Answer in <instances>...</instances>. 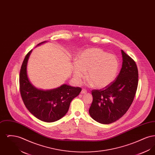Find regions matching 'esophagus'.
Masks as SVG:
<instances>
[{"instance_id": "34e87169", "label": "esophagus", "mask_w": 155, "mask_h": 155, "mask_svg": "<svg viewBox=\"0 0 155 155\" xmlns=\"http://www.w3.org/2000/svg\"><path fill=\"white\" fill-rule=\"evenodd\" d=\"M86 93H87V91H86L85 89H82L81 92V94H86Z\"/></svg>"}]
</instances>
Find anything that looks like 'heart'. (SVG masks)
I'll return each instance as SVG.
<instances>
[{"instance_id": "1", "label": "heart", "mask_w": 155, "mask_h": 155, "mask_svg": "<svg viewBox=\"0 0 155 155\" xmlns=\"http://www.w3.org/2000/svg\"><path fill=\"white\" fill-rule=\"evenodd\" d=\"M119 63L117 58L98 48H91L80 53L73 67V77L77 83L87 77L91 85L104 88L115 80Z\"/></svg>"}]
</instances>
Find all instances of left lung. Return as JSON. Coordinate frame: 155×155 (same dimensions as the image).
Wrapping results in <instances>:
<instances>
[{"instance_id": "obj_1", "label": "left lung", "mask_w": 155, "mask_h": 155, "mask_svg": "<svg viewBox=\"0 0 155 155\" xmlns=\"http://www.w3.org/2000/svg\"><path fill=\"white\" fill-rule=\"evenodd\" d=\"M121 51L122 67L116 80L104 88L92 91L93 101L89 113L101 124H109L121 118L131 106L137 89V64L123 50Z\"/></svg>"}]
</instances>
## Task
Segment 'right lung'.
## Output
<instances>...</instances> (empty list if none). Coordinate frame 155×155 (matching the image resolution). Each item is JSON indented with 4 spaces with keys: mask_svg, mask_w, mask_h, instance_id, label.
<instances>
[{
    "mask_svg": "<svg viewBox=\"0 0 155 155\" xmlns=\"http://www.w3.org/2000/svg\"><path fill=\"white\" fill-rule=\"evenodd\" d=\"M32 51L25 57L20 70V89L22 101L27 109L38 119L46 123L58 121L66 114L71 102L80 94L81 88L67 84L48 90L34 86L27 74L28 61Z\"/></svg>",
    "mask_w": 155,
    "mask_h": 155,
    "instance_id": "obj_1",
    "label": "right lung"
}]
</instances>
